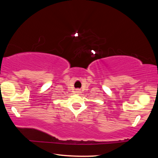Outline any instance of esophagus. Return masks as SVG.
Wrapping results in <instances>:
<instances>
[{
	"mask_svg": "<svg viewBox=\"0 0 158 158\" xmlns=\"http://www.w3.org/2000/svg\"><path fill=\"white\" fill-rule=\"evenodd\" d=\"M75 90H76L75 92H76L77 94H79L80 92H80V89H76Z\"/></svg>",
	"mask_w": 158,
	"mask_h": 158,
	"instance_id": "34e87169",
	"label": "esophagus"
}]
</instances>
